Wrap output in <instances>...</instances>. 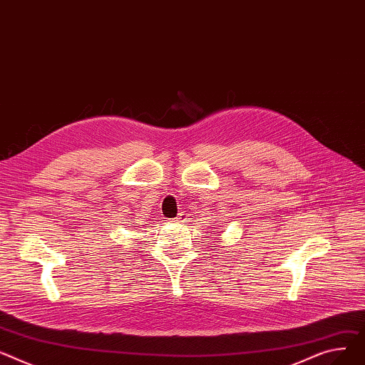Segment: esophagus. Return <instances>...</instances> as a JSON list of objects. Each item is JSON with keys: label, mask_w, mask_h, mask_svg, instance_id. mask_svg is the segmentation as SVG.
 Wrapping results in <instances>:
<instances>
[{"label": "esophagus", "mask_w": 365, "mask_h": 365, "mask_svg": "<svg viewBox=\"0 0 365 365\" xmlns=\"http://www.w3.org/2000/svg\"><path fill=\"white\" fill-rule=\"evenodd\" d=\"M185 218H187V217L184 215V213H180V215H178L174 221H177V222H185Z\"/></svg>", "instance_id": "esophagus-1"}]
</instances>
